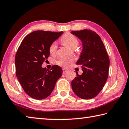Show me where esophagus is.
Segmentation results:
<instances>
[{
  "instance_id": "1",
  "label": "esophagus",
  "mask_w": 129,
  "mask_h": 129,
  "mask_svg": "<svg viewBox=\"0 0 129 129\" xmlns=\"http://www.w3.org/2000/svg\"><path fill=\"white\" fill-rule=\"evenodd\" d=\"M69 70H68V69H63V74H66L67 71H68Z\"/></svg>"
}]
</instances>
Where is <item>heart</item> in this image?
Wrapping results in <instances>:
<instances>
[{
  "mask_svg": "<svg viewBox=\"0 0 129 129\" xmlns=\"http://www.w3.org/2000/svg\"><path fill=\"white\" fill-rule=\"evenodd\" d=\"M61 42L63 44V45L67 46L71 48H76L78 45L79 42L78 41L77 38H76L74 35L70 33H66L61 38ZM57 48V45L55 42H54L51 44L50 46L49 51L51 54H54L55 53ZM69 62L68 60H64V59H59L57 61L56 63L58 65L63 67H66L68 66V63Z\"/></svg>",
  "mask_w": 129,
  "mask_h": 129,
  "instance_id": "obj_1",
  "label": "heart"
}]
</instances>
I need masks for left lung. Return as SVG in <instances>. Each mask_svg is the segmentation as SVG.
Returning <instances> with one entry per match:
<instances>
[{
	"instance_id": "obj_1",
	"label": "left lung",
	"mask_w": 129,
	"mask_h": 129,
	"mask_svg": "<svg viewBox=\"0 0 129 129\" xmlns=\"http://www.w3.org/2000/svg\"><path fill=\"white\" fill-rule=\"evenodd\" d=\"M82 43V51L77 64L81 66L83 73L71 82L73 90L84 100L94 98L104 87L108 78L110 60L101 38L90 29L72 31Z\"/></svg>"
}]
</instances>
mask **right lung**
<instances>
[{"label": "right lung", "mask_w": 129, "mask_h": 129, "mask_svg": "<svg viewBox=\"0 0 129 129\" xmlns=\"http://www.w3.org/2000/svg\"><path fill=\"white\" fill-rule=\"evenodd\" d=\"M63 32L35 31L27 35L18 48L15 59L16 75L26 93L35 100H43L51 94L62 70L54 65L50 70L42 65L50 56L51 44Z\"/></svg>", "instance_id": "right-lung-1"}]
</instances>
